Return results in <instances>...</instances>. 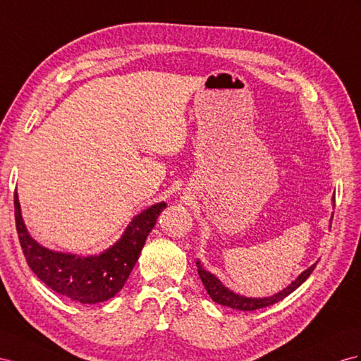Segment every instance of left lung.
I'll return each mask as SVG.
<instances>
[{
  "instance_id": "left-lung-1",
  "label": "left lung",
  "mask_w": 361,
  "mask_h": 361,
  "mask_svg": "<svg viewBox=\"0 0 361 361\" xmlns=\"http://www.w3.org/2000/svg\"><path fill=\"white\" fill-rule=\"evenodd\" d=\"M332 201H336V200H332ZM197 267H198V274L201 277L202 283H204V288L207 290L212 300L219 303V305H224V307L239 310V311H255V310H259V308L270 307V305L279 302L283 298H286V295H288V294H291L295 288H299V286L308 279L310 274L314 271V269H316V264H312L310 269L305 270L298 277V279H295L294 282H291V285L286 286L285 290L279 291V293L274 294V295H270V298H262V299L245 298V295H239V294L233 293L232 290H228L227 286H224L223 283H221V281L218 279V277H215L214 274L202 269V265L200 264V261H197Z\"/></svg>"
}]
</instances>
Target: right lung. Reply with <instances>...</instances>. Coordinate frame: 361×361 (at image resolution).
Instances as JSON below:
<instances>
[{
    "mask_svg": "<svg viewBox=\"0 0 361 361\" xmlns=\"http://www.w3.org/2000/svg\"><path fill=\"white\" fill-rule=\"evenodd\" d=\"M163 209L166 202L147 207L129 223L123 236L108 250L80 257L53 252L36 243L27 232L15 192L16 232L27 264L49 288L80 303L105 302L123 288Z\"/></svg>",
    "mask_w": 361,
    "mask_h": 361,
    "instance_id": "obj_1",
    "label": "right lung"
}]
</instances>
